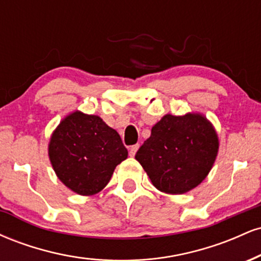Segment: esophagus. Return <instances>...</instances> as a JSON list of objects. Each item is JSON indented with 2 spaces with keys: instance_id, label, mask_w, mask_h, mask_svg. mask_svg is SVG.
Wrapping results in <instances>:
<instances>
[{
  "instance_id": "1",
  "label": "esophagus",
  "mask_w": 261,
  "mask_h": 261,
  "mask_svg": "<svg viewBox=\"0 0 261 261\" xmlns=\"http://www.w3.org/2000/svg\"><path fill=\"white\" fill-rule=\"evenodd\" d=\"M140 145H134V146H130V155L131 157H134L135 154H136L137 149H139Z\"/></svg>"
}]
</instances>
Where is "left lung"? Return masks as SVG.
<instances>
[{
	"mask_svg": "<svg viewBox=\"0 0 261 261\" xmlns=\"http://www.w3.org/2000/svg\"><path fill=\"white\" fill-rule=\"evenodd\" d=\"M217 152V133L205 116L167 114L152 127L135 158L158 190L176 195L196 188L207 176Z\"/></svg>",
	"mask_w": 261,
	"mask_h": 261,
	"instance_id": "8db88e82",
	"label": "left lung"
}]
</instances>
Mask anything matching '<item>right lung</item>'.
<instances>
[{"mask_svg": "<svg viewBox=\"0 0 261 261\" xmlns=\"http://www.w3.org/2000/svg\"><path fill=\"white\" fill-rule=\"evenodd\" d=\"M49 158L66 187L89 196L106 188L115 167L127 158V149L119 134L99 116L76 110L53 133Z\"/></svg>", "mask_w": 261, "mask_h": 261, "instance_id": "obj_1", "label": "right lung"}]
</instances>
